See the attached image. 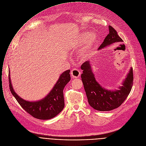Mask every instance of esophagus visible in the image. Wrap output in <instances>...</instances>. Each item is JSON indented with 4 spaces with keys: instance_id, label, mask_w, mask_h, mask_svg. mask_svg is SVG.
<instances>
[{
    "instance_id": "34e87169",
    "label": "esophagus",
    "mask_w": 146,
    "mask_h": 146,
    "mask_svg": "<svg viewBox=\"0 0 146 146\" xmlns=\"http://www.w3.org/2000/svg\"><path fill=\"white\" fill-rule=\"evenodd\" d=\"M71 76L74 78H79L80 75V72L79 71V70L77 69H73L71 72Z\"/></svg>"
}]
</instances>
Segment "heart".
<instances>
[{
    "mask_svg": "<svg viewBox=\"0 0 146 146\" xmlns=\"http://www.w3.org/2000/svg\"><path fill=\"white\" fill-rule=\"evenodd\" d=\"M97 40V37L94 34L89 35V33H83L75 40V44L76 46H79L85 42L84 45L82 48L80 55L83 59L85 60L89 57L91 49Z\"/></svg>",
    "mask_w": 146,
    "mask_h": 146,
    "instance_id": "obj_1",
    "label": "heart"
}]
</instances>
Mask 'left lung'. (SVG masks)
<instances>
[{
	"instance_id": "obj_1",
	"label": "left lung",
	"mask_w": 146,
	"mask_h": 146,
	"mask_svg": "<svg viewBox=\"0 0 146 146\" xmlns=\"http://www.w3.org/2000/svg\"><path fill=\"white\" fill-rule=\"evenodd\" d=\"M109 33L105 37L98 50L108 45L122 42L123 40L111 26H109ZM83 74L81 78L89 105L99 111H110L119 107L128 96L133 86V75L131 68L127 78L117 90H108L102 87L96 80L89 61L81 66Z\"/></svg>"
}]
</instances>
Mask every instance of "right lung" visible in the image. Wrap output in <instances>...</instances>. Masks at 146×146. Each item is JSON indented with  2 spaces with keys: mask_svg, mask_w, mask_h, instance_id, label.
<instances>
[{
  "mask_svg": "<svg viewBox=\"0 0 146 146\" xmlns=\"http://www.w3.org/2000/svg\"><path fill=\"white\" fill-rule=\"evenodd\" d=\"M10 72L9 70V86L12 94L21 107L33 117L40 120H49L54 117L63 109V90L71 79L70 70H67L62 73L50 93L42 100L36 102L24 100L17 94L11 84Z\"/></svg>",
  "mask_w": 146,
  "mask_h": 146,
  "instance_id": "add662e5",
  "label": "right lung"
}]
</instances>
